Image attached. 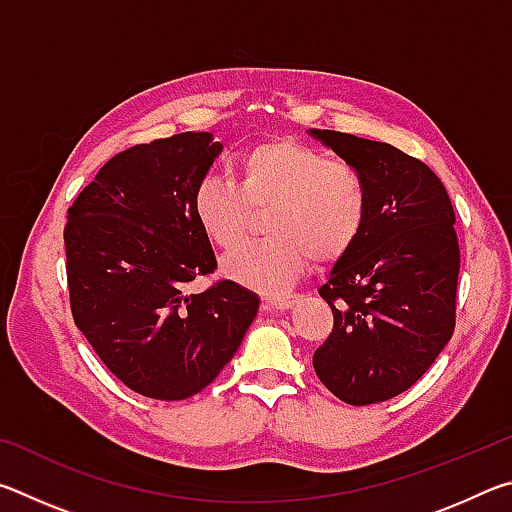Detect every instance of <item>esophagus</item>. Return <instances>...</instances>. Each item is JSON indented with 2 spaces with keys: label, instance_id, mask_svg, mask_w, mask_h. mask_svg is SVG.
I'll use <instances>...</instances> for the list:
<instances>
[{
  "label": "esophagus",
  "instance_id": "34e87169",
  "mask_svg": "<svg viewBox=\"0 0 512 512\" xmlns=\"http://www.w3.org/2000/svg\"><path fill=\"white\" fill-rule=\"evenodd\" d=\"M296 300H298L296 293H273V296H264L266 305H271L275 309H291L296 305Z\"/></svg>",
  "mask_w": 512,
  "mask_h": 512
}]
</instances>
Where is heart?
Listing matches in <instances>:
<instances>
[{
    "instance_id": "heart-1",
    "label": "heart",
    "mask_w": 512,
    "mask_h": 512,
    "mask_svg": "<svg viewBox=\"0 0 512 512\" xmlns=\"http://www.w3.org/2000/svg\"><path fill=\"white\" fill-rule=\"evenodd\" d=\"M237 185L205 176L192 194V214L214 248L243 243L253 209H265L272 237L225 259L223 271L246 287L275 291L311 259L329 264L350 253L370 214L366 176L345 160H329L293 137L266 140L239 155Z\"/></svg>"
}]
</instances>
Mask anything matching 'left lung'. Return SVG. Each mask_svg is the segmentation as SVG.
<instances>
[{"label": "left lung", "mask_w": 512, "mask_h": 512, "mask_svg": "<svg viewBox=\"0 0 512 512\" xmlns=\"http://www.w3.org/2000/svg\"><path fill=\"white\" fill-rule=\"evenodd\" d=\"M370 189L357 244L318 289L334 327L314 352L318 379L352 406L411 388L452 339L461 248L445 185L422 160L386 142L311 131Z\"/></svg>", "instance_id": "1"}]
</instances>
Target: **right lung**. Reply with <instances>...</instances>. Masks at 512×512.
I'll return each instance as SVG.
<instances>
[{
	"label": "right lung",
	"mask_w": 512,
	"mask_h": 512,
	"mask_svg": "<svg viewBox=\"0 0 512 512\" xmlns=\"http://www.w3.org/2000/svg\"><path fill=\"white\" fill-rule=\"evenodd\" d=\"M219 151L210 133L192 131L135 144L112 155L67 212L74 323L112 375L151 400L210 386L259 309L232 280L189 291L216 271L192 194Z\"/></svg>",
	"instance_id": "right-lung-1"
}]
</instances>
